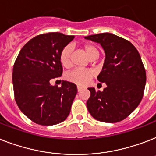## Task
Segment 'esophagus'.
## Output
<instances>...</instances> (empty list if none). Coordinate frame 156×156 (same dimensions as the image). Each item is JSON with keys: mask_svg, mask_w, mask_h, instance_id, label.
Returning a JSON list of instances; mask_svg holds the SVG:
<instances>
[{"mask_svg": "<svg viewBox=\"0 0 156 156\" xmlns=\"http://www.w3.org/2000/svg\"><path fill=\"white\" fill-rule=\"evenodd\" d=\"M82 89H83V88H82V87H79V86H78V92L82 90Z\"/></svg>", "mask_w": 156, "mask_h": 156, "instance_id": "34e87169", "label": "esophagus"}]
</instances>
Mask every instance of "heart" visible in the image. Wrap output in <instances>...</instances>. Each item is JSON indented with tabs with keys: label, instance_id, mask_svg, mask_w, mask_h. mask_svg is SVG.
Listing matches in <instances>:
<instances>
[{
	"label": "heart",
	"instance_id": "obj_1",
	"mask_svg": "<svg viewBox=\"0 0 156 156\" xmlns=\"http://www.w3.org/2000/svg\"><path fill=\"white\" fill-rule=\"evenodd\" d=\"M82 49L90 60L96 59L99 54L98 48L92 44H85L82 45ZM72 51L73 48L71 45H66L62 49L60 53V62L64 67H69L70 66ZM92 77L93 72L90 69H75L66 75L68 80L78 85H86Z\"/></svg>",
	"mask_w": 156,
	"mask_h": 156
}]
</instances>
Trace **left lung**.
I'll list each match as a JSON object with an SVG mask.
<instances>
[{"mask_svg":"<svg viewBox=\"0 0 156 156\" xmlns=\"http://www.w3.org/2000/svg\"><path fill=\"white\" fill-rule=\"evenodd\" d=\"M85 38L99 43L106 54L97 78L107 87L103 91L88 88L87 109L98 121L120 122L135 111L144 96L146 71L141 57L130 41L115 34L102 33Z\"/></svg>","mask_w":156,"mask_h":156,"instance_id":"left-lung-1","label":"left lung"}]
</instances>
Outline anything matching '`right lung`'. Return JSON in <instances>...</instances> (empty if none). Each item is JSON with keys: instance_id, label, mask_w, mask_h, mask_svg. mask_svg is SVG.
I'll return each mask as SVG.
<instances>
[{"instance_id": "1", "label": "right lung", "mask_w": 156, "mask_h": 156, "mask_svg": "<svg viewBox=\"0 0 156 156\" xmlns=\"http://www.w3.org/2000/svg\"><path fill=\"white\" fill-rule=\"evenodd\" d=\"M74 38L61 33H48L24 45L12 69L15 100L21 112L43 126L60 123L68 117L77 87L62 81L61 87L50 80L62 74L60 53Z\"/></svg>"}]
</instances>
